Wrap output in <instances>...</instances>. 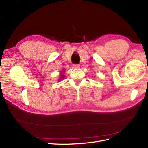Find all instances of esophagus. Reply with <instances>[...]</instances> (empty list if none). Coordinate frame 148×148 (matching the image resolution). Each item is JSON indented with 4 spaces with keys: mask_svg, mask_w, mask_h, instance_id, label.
<instances>
[{
    "mask_svg": "<svg viewBox=\"0 0 148 148\" xmlns=\"http://www.w3.org/2000/svg\"><path fill=\"white\" fill-rule=\"evenodd\" d=\"M74 67L75 68H79V67H80V65H79V64H74Z\"/></svg>",
    "mask_w": 148,
    "mask_h": 148,
    "instance_id": "34e87169",
    "label": "esophagus"
}]
</instances>
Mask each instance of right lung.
<instances>
[{"label": "right lung", "mask_w": 148, "mask_h": 148, "mask_svg": "<svg viewBox=\"0 0 148 148\" xmlns=\"http://www.w3.org/2000/svg\"><path fill=\"white\" fill-rule=\"evenodd\" d=\"M62 77H64V76H63V75H62V76H61V78H62Z\"/></svg>", "instance_id": "obj_1"}]
</instances>
